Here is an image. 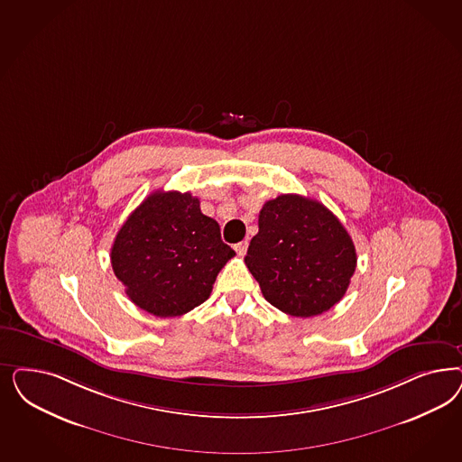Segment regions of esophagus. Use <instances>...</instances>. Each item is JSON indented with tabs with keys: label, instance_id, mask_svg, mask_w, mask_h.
<instances>
[{
	"label": "esophagus",
	"instance_id": "34e87169",
	"mask_svg": "<svg viewBox=\"0 0 462 462\" xmlns=\"http://www.w3.org/2000/svg\"><path fill=\"white\" fill-rule=\"evenodd\" d=\"M235 250H236V254L239 256H243V254H246V250H248V241H239L235 245Z\"/></svg>",
	"mask_w": 462,
	"mask_h": 462
}]
</instances>
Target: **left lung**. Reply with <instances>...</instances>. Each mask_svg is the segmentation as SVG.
<instances>
[{"instance_id": "left-lung-1", "label": "left lung", "mask_w": 462, "mask_h": 462, "mask_svg": "<svg viewBox=\"0 0 462 462\" xmlns=\"http://www.w3.org/2000/svg\"><path fill=\"white\" fill-rule=\"evenodd\" d=\"M245 263L272 306L310 318L345 296L357 254L343 224L321 202L282 194L260 210Z\"/></svg>"}]
</instances>
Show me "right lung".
Masks as SVG:
<instances>
[{
    "label": "right lung",
    "mask_w": 462,
    "mask_h": 462,
    "mask_svg": "<svg viewBox=\"0 0 462 462\" xmlns=\"http://www.w3.org/2000/svg\"><path fill=\"white\" fill-rule=\"evenodd\" d=\"M235 254L223 243L219 224L200 212L197 197L156 190L122 224L110 260L137 308L173 318L208 300Z\"/></svg>",
    "instance_id": "add662e5"
}]
</instances>
